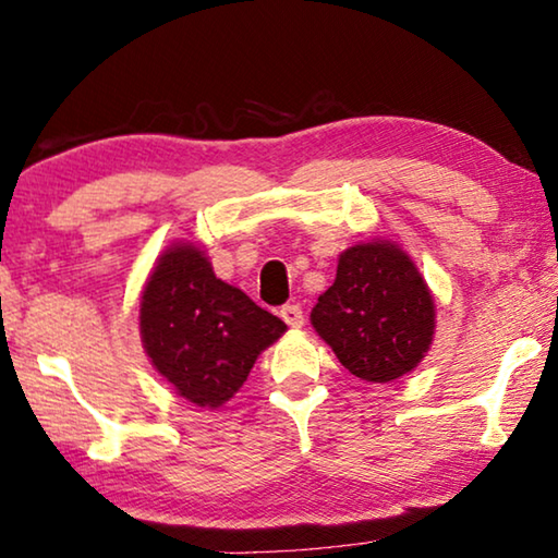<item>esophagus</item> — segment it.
Here are the masks:
<instances>
[{"label":"esophagus","instance_id":"1","mask_svg":"<svg viewBox=\"0 0 558 558\" xmlns=\"http://www.w3.org/2000/svg\"><path fill=\"white\" fill-rule=\"evenodd\" d=\"M280 317H282V320H286L290 327H303V323H305L303 307H300L298 303L282 305V307H280Z\"/></svg>","mask_w":558,"mask_h":558}]
</instances>
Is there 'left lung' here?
Returning a JSON list of instances; mask_svg holds the SVG:
<instances>
[{
	"instance_id": "8db88e82",
	"label": "left lung",
	"mask_w": 558,
	"mask_h": 558,
	"mask_svg": "<svg viewBox=\"0 0 558 558\" xmlns=\"http://www.w3.org/2000/svg\"><path fill=\"white\" fill-rule=\"evenodd\" d=\"M311 323L344 369L367 383H392L427 355L435 300L400 245L360 243L340 255L338 276L317 298Z\"/></svg>"
}]
</instances>
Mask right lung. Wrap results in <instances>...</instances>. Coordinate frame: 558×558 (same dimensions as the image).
I'll list each match as a JSON object with an SVG mask.
<instances>
[{
  "label": "right lung",
  "instance_id": "add662e5",
  "mask_svg": "<svg viewBox=\"0 0 558 558\" xmlns=\"http://www.w3.org/2000/svg\"><path fill=\"white\" fill-rule=\"evenodd\" d=\"M141 342L175 395L198 407L226 404L255 360L288 325L243 290L216 278L206 253L173 243L141 293Z\"/></svg>",
  "mask_w": 558,
  "mask_h": 558
}]
</instances>
